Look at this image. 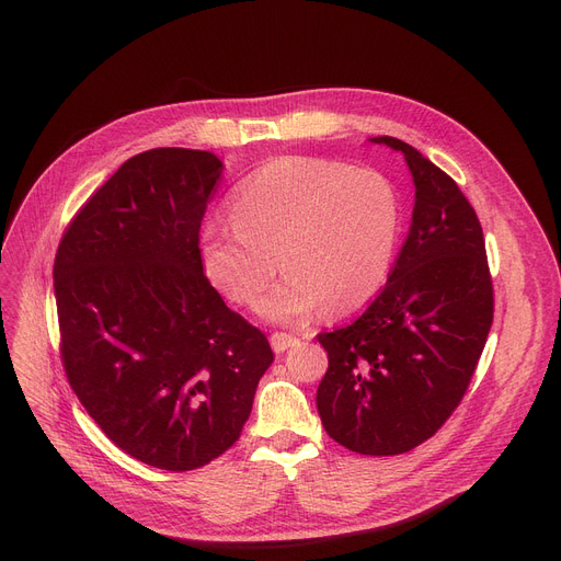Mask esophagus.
Listing matches in <instances>:
<instances>
[{
  "instance_id": "34e87169",
  "label": "esophagus",
  "mask_w": 561,
  "mask_h": 561,
  "mask_svg": "<svg viewBox=\"0 0 561 561\" xmlns=\"http://www.w3.org/2000/svg\"><path fill=\"white\" fill-rule=\"evenodd\" d=\"M296 343H298V339H296V336H290V334H286V332H275V334L271 336V345H273V350H275V352H284V350L293 347Z\"/></svg>"
}]
</instances>
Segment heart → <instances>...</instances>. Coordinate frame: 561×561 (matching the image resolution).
Listing matches in <instances>:
<instances>
[{
	"label": "heart",
	"mask_w": 561,
	"mask_h": 561,
	"mask_svg": "<svg viewBox=\"0 0 561 561\" xmlns=\"http://www.w3.org/2000/svg\"><path fill=\"white\" fill-rule=\"evenodd\" d=\"M398 199L375 170L316 157H282L236 188L231 222L202 229V263L225 296L265 318L305 320L320 307L347 313L366 305L389 273L398 239Z\"/></svg>",
	"instance_id": "1"
}]
</instances>
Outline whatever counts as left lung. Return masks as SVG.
Returning a JSON list of instances; mask_svg holds the SVG:
<instances>
[{
  "label": "left lung",
  "instance_id": "1",
  "mask_svg": "<svg viewBox=\"0 0 561 561\" xmlns=\"http://www.w3.org/2000/svg\"><path fill=\"white\" fill-rule=\"evenodd\" d=\"M370 140L404 154L414 216L379 296L318 334L330 366L316 404L336 444L387 457L421 446L459 407L493 322V284L482 225L453 176L393 136Z\"/></svg>",
  "mask_w": 561,
  "mask_h": 561
}]
</instances>
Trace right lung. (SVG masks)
I'll list each match as a JSON object with an SVG mask.
<instances>
[{"label": "right lung", "mask_w": 561, "mask_h": 561, "mask_svg": "<svg viewBox=\"0 0 561 561\" xmlns=\"http://www.w3.org/2000/svg\"><path fill=\"white\" fill-rule=\"evenodd\" d=\"M216 154L157 147L125 161L70 220L54 259L68 381L134 459L184 473L241 436L275 355L204 275L199 227Z\"/></svg>", "instance_id": "right-lung-1"}]
</instances>
